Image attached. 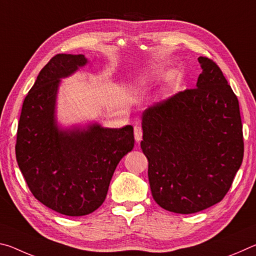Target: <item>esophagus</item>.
<instances>
[{"instance_id":"34e87169","label":"esophagus","mask_w":256,"mask_h":256,"mask_svg":"<svg viewBox=\"0 0 256 256\" xmlns=\"http://www.w3.org/2000/svg\"><path fill=\"white\" fill-rule=\"evenodd\" d=\"M134 138H136V142H140L142 138V128L141 126H138V125L134 126Z\"/></svg>"}]
</instances>
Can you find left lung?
Listing matches in <instances>:
<instances>
[{
	"instance_id": "obj_1",
	"label": "left lung",
	"mask_w": 256,
	"mask_h": 256,
	"mask_svg": "<svg viewBox=\"0 0 256 256\" xmlns=\"http://www.w3.org/2000/svg\"><path fill=\"white\" fill-rule=\"evenodd\" d=\"M196 88L142 114L141 149L154 200L175 214H196L226 196L244 156L240 104L214 60L198 58Z\"/></svg>"
}]
</instances>
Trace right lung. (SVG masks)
<instances>
[{
	"label": "right lung",
	"instance_id": "1",
	"mask_svg": "<svg viewBox=\"0 0 256 256\" xmlns=\"http://www.w3.org/2000/svg\"><path fill=\"white\" fill-rule=\"evenodd\" d=\"M86 63L82 54L52 58L24 98L16 133V157L29 190L47 208L70 216L89 214L102 204L116 166L134 146L131 125L58 126L60 79Z\"/></svg>",
	"mask_w": 256,
	"mask_h": 256
}]
</instances>
